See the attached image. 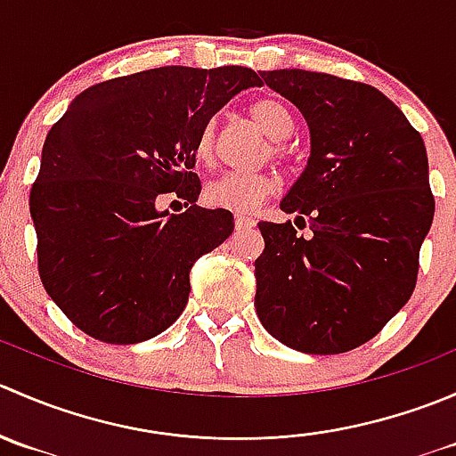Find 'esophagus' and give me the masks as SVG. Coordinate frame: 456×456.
Wrapping results in <instances>:
<instances>
[{"mask_svg": "<svg viewBox=\"0 0 456 456\" xmlns=\"http://www.w3.org/2000/svg\"><path fill=\"white\" fill-rule=\"evenodd\" d=\"M233 223H236V229H251V227H254V224H256V220L251 218V216L238 214Z\"/></svg>", "mask_w": 456, "mask_h": 456, "instance_id": "1", "label": "esophagus"}]
</instances>
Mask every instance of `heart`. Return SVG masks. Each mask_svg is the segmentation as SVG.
<instances>
[{
	"label": "heart",
	"mask_w": 456,
	"mask_h": 456,
	"mask_svg": "<svg viewBox=\"0 0 456 456\" xmlns=\"http://www.w3.org/2000/svg\"><path fill=\"white\" fill-rule=\"evenodd\" d=\"M249 117L273 141H282L291 134L293 117L280 101L257 99L249 105ZM214 154V127L205 126L194 139V156L207 163ZM278 191V178L271 172H224L211 181L205 190L209 205L232 211H254L269 196Z\"/></svg>",
	"instance_id": "heart-1"
}]
</instances>
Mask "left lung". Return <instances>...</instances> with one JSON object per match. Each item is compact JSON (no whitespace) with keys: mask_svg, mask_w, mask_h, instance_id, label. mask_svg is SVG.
<instances>
[{"mask_svg":"<svg viewBox=\"0 0 456 456\" xmlns=\"http://www.w3.org/2000/svg\"><path fill=\"white\" fill-rule=\"evenodd\" d=\"M309 126L305 172L260 223L256 311L278 342L338 355L375 338L415 291L435 199L419 132L377 87L300 68L262 72Z\"/></svg>","mask_w":456,"mask_h":456,"instance_id":"1","label":"left lung"}]
</instances>
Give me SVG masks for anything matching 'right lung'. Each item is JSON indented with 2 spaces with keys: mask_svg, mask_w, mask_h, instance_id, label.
<instances>
[{
  "mask_svg": "<svg viewBox=\"0 0 456 456\" xmlns=\"http://www.w3.org/2000/svg\"><path fill=\"white\" fill-rule=\"evenodd\" d=\"M254 86L242 66L154 68L87 87L48 132L30 190L39 275L90 338L139 344L183 314L194 262L233 232L232 211L196 205L194 139ZM165 193L191 209L160 212Z\"/></svg>",
  "mask_w": 456,
  "mask_h": 456,
  "instance_id": "1",
  "label": "right lung"
}]
</instances>
